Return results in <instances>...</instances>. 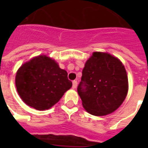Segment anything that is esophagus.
Segmentation results:
<instances>
[{
    "mask_svg": "<svg viewBox=\"0 0 148 148\" xmlns=\"http://www.w3.org/2000/svg\"><path fill=\"white\" fill-rule=\"evenodd\" d=\"M72 83H73V89H76V88H77V81H73V82H72Z\"/></svg>",
    "mask_w": 148,
    "mask_h": 148,
    "instance_id": "esophagus-1",
    "label": "esophagus"
}]
</instances>
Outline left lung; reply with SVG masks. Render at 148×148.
I'll list each match as a JSON object with an SVG mask.
<instances>
[{"label":"left lung","instance_id":"8db88e82","mask_svg":"<svg viewBox=\"0 0 148 148\" xmlns=\"http://www.w3.org/2000/svg\"><path fill=\"white\" fill-rule=\"evenodd\" d=\"M127 90L123 63L108 53L93 52L85 64L77 86L85 109L93 116L112 113L121 106Z\"/></svg>","mask_w":148,"mask_h":148}]
</instances>
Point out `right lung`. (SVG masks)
<instances>
[{
	"instance_id": "right-lung-1",
	"label": "right lung",
	"mask_w": 148,
	"mask_h": 148,
	"mask_svg": "<svg viewBox=\"0 0 148 148\" xmlns=\"http://www.w3.org/2000/svg\"><path fill=\"white\" fill-rule=\"evenodd\" d=\"M16 90L25 104L37 110L55 105L72 86L67 72L46 55H39L19 68L16 75Z\"/></svg>"
}]
</instances>
